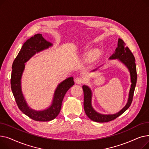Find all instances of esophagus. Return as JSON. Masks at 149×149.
Segmentation results:
<instances>
[{
    "mask_svg": "<svg viewBox=\"0 0 149 149\" xmlns=\"http://www.w3.org/2000/svg\"><path fill=\"white\" fill-rule=\"evenodd\" d=\"M75 83H77V84H81V83H83L84 81V79H83V78L81 77H77L75 79Z\"/></svg>",
    "mask_w": 149,
    "mask_h": 149,
    "instance_id": "obj_1",
    "label": "esophagus"
}]
</instances>
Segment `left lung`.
<instances>
[{
  "label": "left lung",
  "mask_w": 149,
  "mask_h": 149,
  "mask_svg": "<svg viewBox=\"0 0 149 149\" xmlns=\"http://www.w3.org/2000/svg\"><path fill=\"white\" fill-rule=\"evenodd\" d=\"M109 59H118L124 65H125L130 72L131 79V88L129 91V95L127 103L121 110L115 114L103 115L96 112L92 106V92L91 89L87 86H83L84 92V109L86 114L89 118L95 122L106 123L115 120L117 117L123 114L130 107L134 97V93L137 80L136 68L135 64V59L131 51L126 46L124 41L121 38L118 39V47L116 48L115 53L110 57ZM97 69L93 70L95 71Z\"/></svg>",
  "instance_id": "left-lung-1"
}]
</instances>
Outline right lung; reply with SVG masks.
Segmentation results:
<instances>
[{"label": "right lung", "mask_w": 149, "mask_h": 149, "mask_svg": "<svg viewBox=\"0 0 149 149\" xmlns=\"http://www.w3.org/2000/svg\"><path fill=\"white\" fill-rule=\"evenodd\" d=\"M52 45L42 34L34 35L23 44L12 65L11 87L15 102L23 113L37 121H49L56 118L60 112L62 101L66 92L74 84L72 77L61 82L55 91L52 104L45 110L37 111L28 106L21 89V78L25 69V63L36 53L48 49Z\"/></svg>", "instance_id": "obj_1"}]
</instances>
